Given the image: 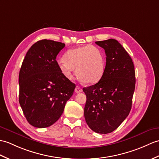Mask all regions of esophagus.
Here are the masks:
<instances>
[{
  "label": "esophagus",
  "instance_id": "34e87169",
  "mask_svg": "<svg viewBox=\"0 0 159 159\" xmlns=\"http://www.w3.org/2000/svg\"><path fill=\"white\" fill-rule=\"evenodd\" d=\"M82 89H81L79 86H76L75 88V92L76 93H80L81 91H82Z\"/></svg>",
  "mask_w": 159,
  "mask_h": 159
}]
</instances>
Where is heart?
I'll use <instances>...</instances> for the list:
<instances>
[{
	"instance_id": "obj_1",
	"label": "heart",
	"mask_w": 159,
	"mask_h": 159,
	"mask_svg": "<svg viewBox=\"0 0 159 159\" xmlns=\"http://www.w3.org/2000/svg\"><path fill=\"white\" fill-rule=\"evenodd\" d=\"M64 58L58 61V67L68 80L73 79L75 68L76 75L88 84L97 83L104 75V54L97 47L87 45L70 49Z\"/></svg>"
}]
</instances>
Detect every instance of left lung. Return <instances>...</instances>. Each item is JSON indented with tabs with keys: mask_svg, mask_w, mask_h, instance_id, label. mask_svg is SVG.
<instances>
[{
	"mask_svg": "<svg viewBox=\"0 0 159 159\" xmlns=\"http://www.w3.org/2000/svg\"><path fill=\"white\" fill-rule=\"evenodd\" d=\"M95 43L105 50V72L98 83L83 88L84 116L91 130L106 134L119 127L130 112L135 72L132 59L116 40Z\"/></svg>",
	"mask_w": 159,
	"mask_h": 159,
	"instance_id": "left-lung-1",
	"label": "left lung"
}]
</instances>
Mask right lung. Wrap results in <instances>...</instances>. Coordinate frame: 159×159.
I'll return each instance as SVG.
<instances>
[{
	"label": "right lung",
	"mask_w": 159,
	"mask_h": 159,
	"mask_svg": "<svg viewBox=\"0 0 159 159\" xmlns=\"http://www.w3.org/2000/svg\"><path fill=\"white\" fill-rule=\"evenodd\" d=\"M64 47L54 40H39L22 62L19 102L25 119L35 127H48L60 119L76 87L62 75L56 61Z\"/></svg>",
	"instance_id": "add662e5"
}]
</instances>
